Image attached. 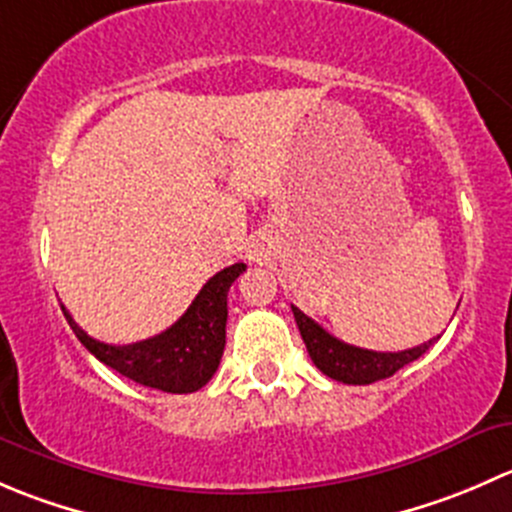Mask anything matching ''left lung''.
Here are the masks:
<instances>
[{
    "label": "left lung",
    "instance_id": "obj_1",
    "mask_svg": "<svg viewBox=\"0 0 512 512\" xmlns=\"http://www.w3.org/2000/svg\"><path fill=\"white\" fill-rule=\"evenodd\" d=\"M292 312L314 366L322 374H327L329 379L342 381V384L364 386L381 379H389L396 371L404 369L406 364H411L418 356L426 354V349L438 339L433 337L426 344H421V347L404 349V352H371V349H359L352 347V344L339 342L337 337L324 332L314 319H309L302 309L292 307Z\"/></svg>",
    "mask_w": 512,
    "mask_h": 512
}]
</instances>
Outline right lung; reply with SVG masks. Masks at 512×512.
Here are the masks:
<instances>
[{
    "label": "right lung",
    "instance_id": "right-lung-1",
    "mask_svg": "<svg viewBox=\"0 0 512 512\" xmlns=\"http://www.w3.org/2000/svg\"><path fill=\"white\" fill-rule=\"evenodd\" d=\"M245 270L242 262L220 270L205 282L188 312L173 327L126 347L103 344L89 337L66 312V307L61 309L79 342L121 376L165 394H193L203 389L218 371L225 349L227 292Z\"/></svg>",
    "mask_w": 512,
    "mask_h": 512
}]
</instances>
